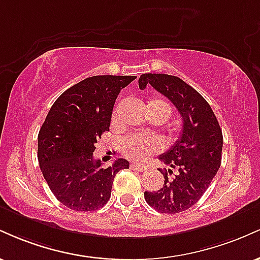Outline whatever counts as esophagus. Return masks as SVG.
<instances>
[{
    "mask_svg": "<svg viewBox=\"0 0 260 260\" xmlns=\"http://www.w3.org/2000/svg\"><path fill=\"white\" fill-rule=\"evenodd\" d=\"M131 169H132L133 171H138V172H143L145 170L144 166L139 165V164H136V162L131 164Z\"/></svg>",
    "mask_w": 260,
    "mask_h": 260,
    "instance_id": "obj_1",
    "label": "esophagus"
}]
</instances>
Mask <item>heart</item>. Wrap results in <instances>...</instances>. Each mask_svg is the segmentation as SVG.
<instances>
[{"label": "heart", "instance_id": "b5f03b06", "mask_svg": "<svg viewBox=\"0 0 260 260\" xmlns=\"http://www.w3.org/2000/svg\"><path fill=\"white\" fill-rule=\"evenodd\" d=\"M147 111L149 116H156L160 117L161 121L166 122L171 117V106L168 101L160 98H153L148 101ZM116 118V111L113 112L112 120ZM160 149V142L156 138L151 137H144L136 134V136H129L124 138L121 143L122 153L128 159L142 161L154 154Z\"/></svg>", "mask_w": 260, "mask_h": 260}]
</instances>
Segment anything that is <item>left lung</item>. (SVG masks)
Segmentation results:
<instances>
[{
	"label": "left lung",
	"instance_id": "1",
	"mask_svg": "<svg viewBox=\"0 0 260 260\" xmlns=\"http://www.w3.org/2000/svg\"><path fill=\"white\" fill-rule=\"evenodd\" d=\"M138 83L142 90L150 84L168 98L183 121L180 139L159 156L169 166L162 171L164 186L156 192H144L155 210L181 213L202 198L221 165V128L207 100L178 77L145 73Z\"/></svg>",
	"mask_w": 260,
	"mask_h": 260
}]
</instances>
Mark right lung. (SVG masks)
Masks as SVG:
<instances>
[{"label":"right lung","mask_w":260,"mask_h":260,"mask_svg":"<svg viewBox=\"0 0 260 260\" xmlns=\"http://www.w3.org/2000/svg\"><path fill=\"white\" fill-rule=\"evenodd\" d=\"M136 76H94L77 83L53 103L38 136V160L53 196L67 208L92 211L111 197L118 171L129 168L117 159L106 169L92 153L110 129L117 95Z\"/></svg>","instance_id":"obj_1"}]
</instances>
